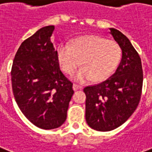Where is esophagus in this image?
Masks as SVG:
<instances>
[{
  "label": "esophagus",
  "mask_w": 152,
  "mask_h": 152,
  "mask_svg": "<svg viewBox=\"0 0 152 152\" xmlns=\"http://www.w3.org/2000/svg\"><path fill=\"white\" fill-rule=\"evenodd\" d=\"M72 88H73V90L76 91V90H78V89H81L82 86H81V85H76V84H73Z\"/></svg>",
  "instance_id": "esophagus-1"
}]
</instances>
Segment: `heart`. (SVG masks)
<instances>
[{"label": "heart", "instance_id": "b5f03b06", "mask_svg": "<svg viewBox=\"0 0 152 152\" xmlns=\"http://www.w3.org/2000/svg\"><path fill=\"white\" fill-rule=\"evenodd\" d=\"M121 48L115 41L98 35L80 36L72 44L61 43L57 48V59L64 72L72 74L82 66L73 78L77 81L106 80L113 73L121 59Z\"/></svg>", "mask_w": 152, "mask_h": 152}]
</instances>
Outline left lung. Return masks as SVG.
I'll use <instances>...</instances> for the list:
<instances>
[{
    "mask_svg": "<svg viewBox=\"0 0 152 152\" xmlns=\"http://www.w3.org/2000/svg\"><path fill=\"white\" fill-rule=\"evenodd\" d=\"M110 30L122 49L121 62L109 79L84 88L86 122L98 131H110L123 124L136 110L142 93L143 76L139 54L122 32L114 28Z\"/></svg>",
    "mask_w": 152,
    "mask_h": 152,
    "instance_id": "left-lung-1",
    "label": "left lung"
}]
</instances>
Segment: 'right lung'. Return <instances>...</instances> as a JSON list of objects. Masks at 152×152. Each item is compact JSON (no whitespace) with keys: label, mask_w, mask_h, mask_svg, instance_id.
<instances>
[{"label":"right lung","mask_w":152,"mask_h":152,"mask_svg":"<svg viewBox=\"0 0 152 152\" xmlns=\"http://www.w3.org/2000/svg\"><path fill=\"white\" fill-rule=\"evenodd\" d=\"M55 26L39 29L17 51L11 70L13 96L26 118L37 127H59L67 118L74 91L62 73L50 41Z\"/></svg>","instance_id":"add662e5"}]
</instances>
